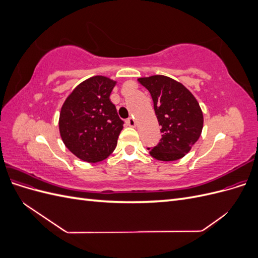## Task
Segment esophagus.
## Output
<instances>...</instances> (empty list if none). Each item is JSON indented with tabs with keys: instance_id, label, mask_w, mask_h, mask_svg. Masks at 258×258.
I'll use <instances>...</instances> for the list:
<instances>
[{
	"instance_id": "esophagus-1",
	"label": "esophagus",
	"mask_w": 258,
	"mask_h": 258,
	"mask_svg": "<svg viewBox=\"0 0 258 258\" xmlns=\"http://www.w3.org/2000/svg\"><path fill=\"white\" fill-rule=\"evenodd\" d=\"M127 123L129 124L130 127H136V124H137V122H136L134 117H129V118L127 119Z\"/></svg>"
}]
</instances>
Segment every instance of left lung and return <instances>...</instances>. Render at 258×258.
Listing matches in <instances>:
<instances>
[{"label":"left lung","mask_w":258,"mask_h":258,"mask_svg":"<svg viewBox=\"0 0 258 258\" xmlns=\"http://www.w3.org/2000/svg\"><path fill=\"white\" fill-rule=\"evenodd\" d=\"M138 81L150 91L161 126L159 143L147 148L151 156L161 161L184 157L198 141L204 127L198 101L185 86L168 76L154 75Z\"/></svg>","instance_id":"left-lung-1"}]
</instances>
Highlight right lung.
Wrapping results in <instances>:
<instances>
[{"label":"right lung","mask_w":258,"mask_h":258,"mask_svg":"<svg viewBox=\"0 0 258 258\" xmlns=\"http://www.w3.org/2000/svg\"><path fill=\"white\" fill-rule=\"evenodd\" d=\"M115 85L105 76L90 77L77 86L61 107L62 141L84 161H102L117 145L123 121L110 100Z\"/></svg>","instance_id":"add662e5"}]
</instances>
